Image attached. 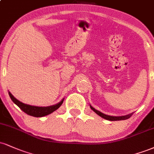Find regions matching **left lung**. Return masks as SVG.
<instances>
[{
	"label": "left lung",
	"mask_w": 154,
	"mask_h": 154,
	"mask_svg": "<svg viewBox=\"0 0 154 154\" xmlns=\"http://www.w3.org/2000/svg\"><path fill=\"white\" fill-rule=\"evenodd\" d=\"M90 108H91L96 114L98 115V116H100V117L104 118V119H105V120H110V121H114V120H126V119H128V118H130L131 116L133 115V113H131L129 115H126V116H108V115H105L104 113H103V112H101L100 111L96 110V109L94 108L93 107H92L90 105Z\"/></svg>",
	"instance_id": "obj_1"
}]
</instances>
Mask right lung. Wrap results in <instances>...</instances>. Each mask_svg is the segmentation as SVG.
I'll return each instance as SVG.
<instances>
[{
    "mask_svg": "<svg viewBox=\"0 0 154 154\" xmlns=\"http://www.w3.org/2000/svg\"><path fill=\"white\" fill-rule=\"evenodd\" d=\"M9 96H10L11 100L16 104L17 106L20 107L21 110H23L24 112L29 115V116H34V117L39 118V117H43V116H48V115L52 113L54 111L57 110L59 107L62 105L64 101V98L61 100L59 103H57L56 105H51V106L48 107H38V106H33V105H27L25 103H21V101H19L18 100L16 99V97H14V96L10 92H8Z\"/></svg>",
    "mask_w": 154,
    "mask_h": 154,
    "instance_id": "1",
    "label": "right lung"
}]
</instances>
